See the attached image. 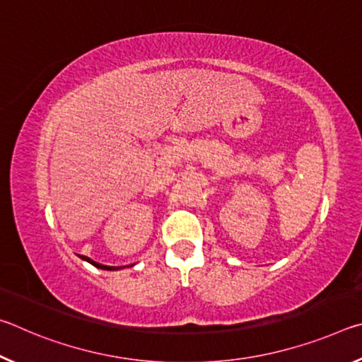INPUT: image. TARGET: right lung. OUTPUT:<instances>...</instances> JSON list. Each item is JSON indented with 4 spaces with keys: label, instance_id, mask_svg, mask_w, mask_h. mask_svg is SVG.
I'll list each match as a JSON object with an SVG mask.
<instances>
[{
    "label": "right lung",
    "instance_id": "obj_1",
    "mask_svg": "<svg viewBox=\"0 0 362 362\" xmlns=\"http://www.w3.org/2000/svg\"><path fill=\"white\" fill-rule=\"evenodd\" d=\"M81 257V259L84 260V262H88V263H90V265H94L95 268H100V269H107V272H115V269H121V268H126V267H108V265H102V263H99V262H94L93 259H89V257H86V255H79Z\"/></svg>",
    "mask_w": 362,
    "mask_h": 362
}]
</instances>
